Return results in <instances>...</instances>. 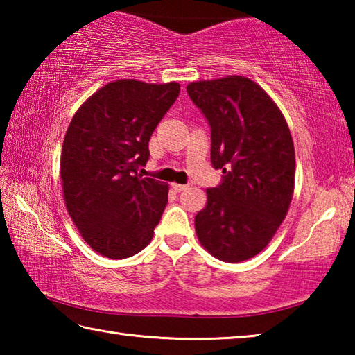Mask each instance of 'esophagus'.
<instances>
[{"label": "esophagus", "mask_w": 355, "mask_h": 355, "mask_svg": "<svg viewBox=\"0 0 355 355\" xmlns=\"http://www.w3.org/2000/svg\"><path fill=\"white\" fill-rule=\"evenodd\" d=\"M172 188H173V191H175V192H182V191H184V189H188V184H178V183H173V184H172Z\"/></svg>", "instance_id": "1"}]
</instances>
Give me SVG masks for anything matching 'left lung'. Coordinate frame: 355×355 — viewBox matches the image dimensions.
I'll return each mask as SVG.
<instances>
[{"instance_id": "obj_1", "label": "left lung", "mask_w": 355, "mask_h": 355, "mask_svg": "<svg viewBox=\"0 0 355 355\" xmlns=\"http://www.w3.org/2000/svg\"><path fill=\"white\" fill-rule=\"evenodd\" d=\"M186 91L211 127V164L224 173L196 214L197 238L220 261L249 260L290 208L296 173L290 128L274 100L245 76L194 81Z\"/></svg>"}]
</instances>
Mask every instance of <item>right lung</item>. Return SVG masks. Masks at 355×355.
Masks as SVG:
<instances>
[{"label":"right lung","instance_id":"right-lung-1","mask_svg":"<svg viewBox=\"0 0 355 355\" xmlns=\"http://www.w3.org/2000/svg\"><path fill=\"white\" fill-rule=\"evenodd\" d=\"M180 94V84L116 80L78 107L64 137L62 194L84 241L120 260L141 252L167 205L169 186L137 173L150 136Z\"/></svg>","mask_w":355,"mask_h":355}]
</instances>
